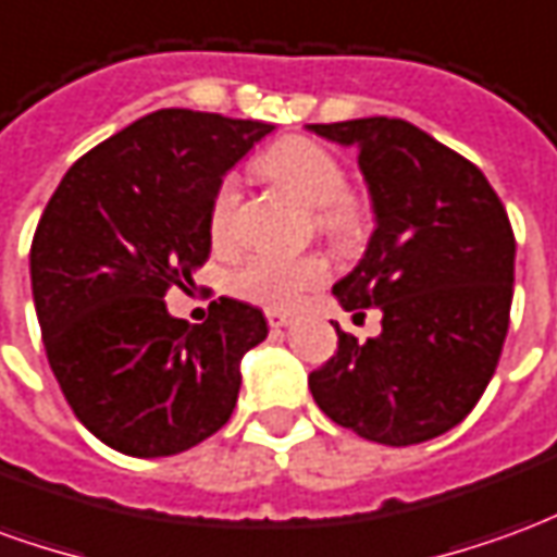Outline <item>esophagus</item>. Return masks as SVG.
Returning <instances> with one entry per match:
<instances>
[{
  "label": "esophagus",
  "instance_id": "esophagus-1",
  "mask_svg": "<svg viewBox=\"0 0 557 557\" xmlns=\"http://www.w3.org/2000/svg\"><path fill=\"white\" fill-rule=\"evenodd\" d=\"M265 319L271 327H286L292 322V315L283 313V310H265Z\"/></svg>",
  "mask_w": 557,
  "mask_h": 557
}]
</instances>
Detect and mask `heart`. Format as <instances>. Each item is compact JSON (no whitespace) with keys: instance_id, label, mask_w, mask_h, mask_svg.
I'll list each match as a JSON object with an SVG mask.
<instances>
[{"instance_id":"b5f03b06","label":"heart","mask_w":557,"mask_h":557,"mask_svg":"<svg viewBox=\"0 0 557 557\" xmlns=\"http://www.w3.org/2000/svg\"><path fill=\"white\" fill-rule=\"evenodd\" d=\"M256 170L268 175L271 182L286 187L289 194L304 199L315 208V230L327 235L331 242L349 244L361 235L363 211L349 194V175L339 158L322 143L307 137H289L268 148L256 160ZM238 208L242 190L238 178L226 175L218 184L208 206V235L218 247L235 242L238 235ZM327 277V262L322 256H280L256 253L250 256L238 274L235 292L247 301L271 310H289L301 301L307 292Z\"/></svg>"}]
</instances>
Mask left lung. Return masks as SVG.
<instances>
[{"label":"left lung","mask_w":557,"mask_h":557,"mask_svg":"<svg viewBox=\"0 0 557 557\" xmlns=\"http://www.w3.org/2000/svg\"><path fill=\"white\" fill-rule=\"evenodd\" d=\"M358 146L375 226L367 256L334 286L346 310H382V334L310 373L327 418L367 442L406 447L454 430L490 385L513 301L516 238L486 175L406 119L310 125Z\"/></svg>","instance_id":"8db88e82"}]
</instances>
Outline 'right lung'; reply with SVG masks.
Instances as JSON below:
<instances>
[{
  "label": "right lung",
  "mask_w": 557,
  "mask_h": 557,
  "mask_svg": "<svg viewBox=\"0 0 557 557\" xmlns=\"http://www.w3.org/2000/svg\"><path fill=\"white\" fill-rule=\"evenodd\" d=\"M274 125L196 110L137 119L65 172L32 238V295L79 423L127 456H172L230 420L259 307L220 298L202 325L166 313L211 253L223 172Z\"/></svg>",
  "instance_id": "right-lung-1"
}]
</instances>
